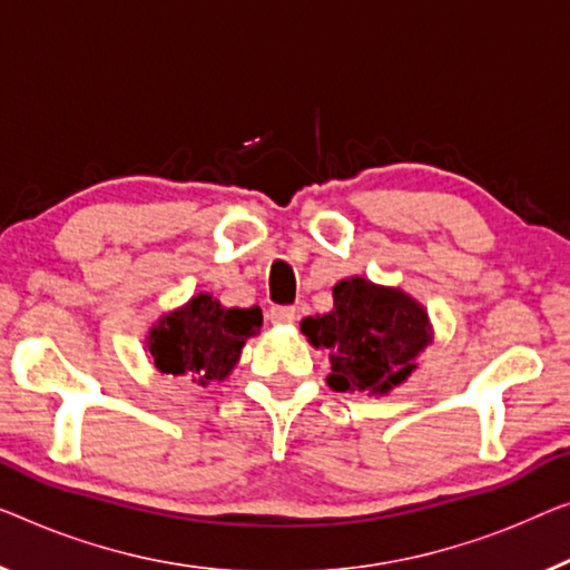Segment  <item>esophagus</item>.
<instances>
[{"mask_svg": "<svg viewBox=\"0 0 570 570\" xmlns=\"http://www.w3.org/2000/svg\"><path fill=\"white\" fill-rule=\"evenodd\" d=\"M268 320H271V325H288V322L296 320V309L294 307H271Z\"/></svg>", "mask_w": 570, "mask_h": 570, "instance_id": "34e87169", "label": "esophagus"}]
</instances>
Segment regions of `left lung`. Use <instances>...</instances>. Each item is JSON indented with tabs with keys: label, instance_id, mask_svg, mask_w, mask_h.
<instances>
[{
	"label": "left lung",
	"instance_id": "left-lung-1",
	"mask_svg": "<svg viewBox=\"0 0 570 570\" xmlns=\"http://www.w3.org/2000/svg\"><path fill=\"white\" fill-rule=\"evenodd\" d=\"M314 347L330 351L327 384L335 392L389 394L412 376L417 355L432 343L430 317L402 288L343 278L333 286V309L302 320Z\"/></svg>",
	"mask_w": 570,
	"mask_h": 570
}]
</instances>
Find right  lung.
<instances>
[{
	"instance_id": "1",
	"label": "right lung",
	"mask_w": 570,
	"mask_h": 570,
	"mask_svg": "<svg viewBox=\"0 0 570 570\" xmlns=\"http://www.w3.org/2000/svg\"><path fill=\"white\" fill-rule=\"evenodd\" d=\"M261 325L258 307L227 309L212 294H197L184 307L164 314L150 327L146 345L160 373L207 386L230 376L245 340L258 335Z\"/></svg>"
}]
</instances>
